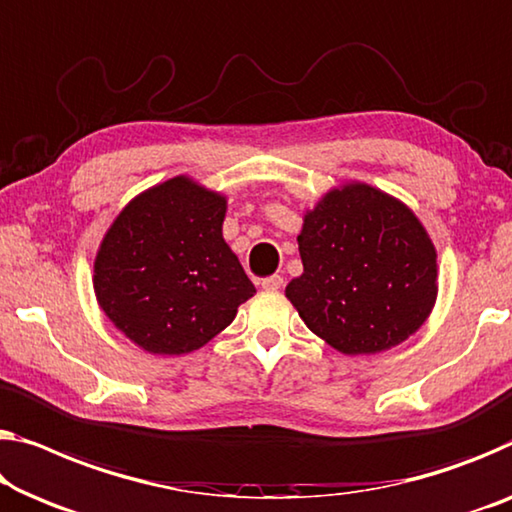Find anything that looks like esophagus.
Returning <instances> with one entry per match:
<instances>
[{
    "mask_svg": "<svg viewBox=\"0 0 512 512\" xmlns=\"http://www.w3.org/2000/svg\"><path fill=\"white\" fill-rule=\"evenodd\" d=\"M282 276H269L262 280V289H266V292H278V289L282 287Z\"/></svg>",
    "mask_w": 512,
    "mask_h": 512,
    "instance_id": "1",
    "label": "esophagus"
}]
</instances>
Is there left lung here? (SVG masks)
I'll return each instance as SVG.
<instances>
[{
	"mask_svg": "<svg viewBox=\"0 0 512 512\" xmlns=\"http://www.w3.org/2000/svg\"><path fill=\"white\" fill-rule=\"evenodd\" d=\"M303 273L285 296L342 354H379L414 335L437 301V250L407 204L368 183L331 188L303 213Z\"/></svg>",
	"mask_w": 512,
	"mask_h": 512,
	"instance_id": "1",
	"label": "left lung"
}]
</instances>
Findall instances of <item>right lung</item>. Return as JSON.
I'll return each mask as SVG.
<instances>
[{
    "label": "right lung",
    "instance_id": "1",
    "mask_svg": "<svg viewBox=\"0 0 512 512\" xmlns=\"http://www.w3.org/2000/svg\"><path fill=\"white\" fill-rule=\"evenodd\" d=\"M225 211V195L179 174L133 197L105 232L96 301L144 352H195L255 294L223 239Z\"/></svg>",
    "mask_w": 512,
    "mask_h": 512
}]
</instances>
